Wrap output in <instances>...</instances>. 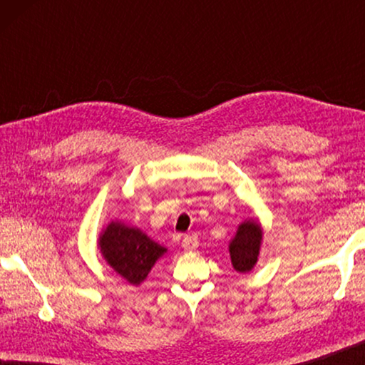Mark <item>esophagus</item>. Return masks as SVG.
<instances>
[{
	"label": "esophagus",
	"instance_id": "34e87169",
	"mask_svg": "<svg viewBox=\"0 0 365 365\" xmlns=\"http://www.w3.org/2000/svg\"><path fill=\"white\" fill-rule=\"evenodd\" d=\"M197 236H194V234H189V236H184L182 239V247L184 251H194V249L197 247Z\"/></svg>",
	"mask_w": 365,
	"mask_h": 365
}]
</instances>
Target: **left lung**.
<instances>
[{
	"label": "left lung",
	"mask_w": 365,
	"mask_h": 365,
	"mask_svg": "<svg viewBox=\"0 0 365 365\" xmlns=\"http://www.w3.org/2000/svg\"><path fill=\"white\" fill-rule=\"evenodd\" d=\"M262 241V229L256 219H247L239 224L237 232L229 244L232 267L239 272H249L256 266Z\"/></svg>",
	"instance_id": "left-lung-1"
}]
</instances>
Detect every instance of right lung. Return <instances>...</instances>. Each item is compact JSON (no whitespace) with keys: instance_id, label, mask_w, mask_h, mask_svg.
<instances>
[{"instance_id":"1","label":"right lung","mask_w":365,"mask_h":365,"mask_svg":"<svg viewBox=\"0 0 365 365\" xmlns=\"http://www.w3.org/2000/svg\"><path fill=\"white\" fill-rule=\"evenodd\" d=\"M99 249L104 261L133 286H139L158 259L168 251L149 239L141 229L118 221L109 222L101 232Z\"/></svg>"}]
</instances>
